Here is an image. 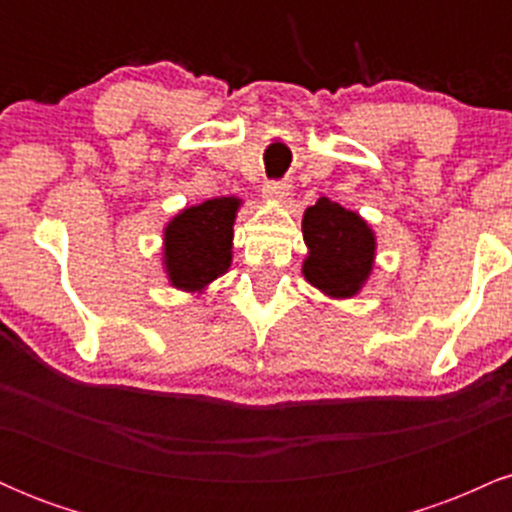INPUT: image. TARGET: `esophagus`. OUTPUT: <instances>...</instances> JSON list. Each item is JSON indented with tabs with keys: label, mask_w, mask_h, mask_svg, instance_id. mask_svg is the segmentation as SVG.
I'll use <instances>...</instances> for the list:
<instances>
[{
	"label": "esophagus",
	"mask_w": 512,
	"mask_h": 512,
	"mask_svg": "<svg viewBox=\"0 0 512 512\" xmlns=\"http://www.w3.org/2000/svg\"><path fill=\"white\" fill-rule=\"evenodd\" d=\"M262 192H264V197H267V199H274V202H279V199H284L286 195H289V182H286V180H269V182H264Z\"/></svg>",
	"instance_id": "obj_1"
}]
</instances>
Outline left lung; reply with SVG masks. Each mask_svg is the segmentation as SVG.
<instances>
[{
    "label": "left lung",
    "instance_id": "8db88e82",
    "mask_svg": "<svg viewBox=\"0 0 512 512\" xmlns=\"http://www.w3.org/2000/svg\"><path fill=\"white\" fill-rule=\"evenodd\" d=\"M303 238L310 248L303 274L332 298H351L373 267L375 238L366 221L332 199L320 197L303 216Z\"/></svg>",
    "mask_w": 512,
    "mask_h": 512
}]
</instances>
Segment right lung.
Masks as SVG:
<instances>
[{
	"mask_svg": "<svg viewBox=\"0 0 512 512\" xmlns=\"http://www.w3.org/2000/svg\"><path fill=\"white\" fill-rule=\"evenodd\" d=\"M238 199L214 197L185 209L166 228V269L173 286L199 291L231 264Z\"/></svg>",
	"mask_w": 512,
	"mask_h": 512,
	"instance_id": "add662e5",
	"label": "right lung"
}]
</instances>
